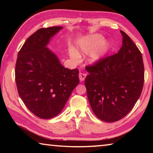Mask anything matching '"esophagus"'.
Masks as SVG:
<instances>
[{"mask_svg": "<svg viewBox=\"0 0 153 153\" xmlns=\"http://www.w3.org/2000/svg\"><path fill=\"white\" fill-rule=\"evenodd\" d=\"M86 77V74H83V73H79V78L80 82H83L85 79Z\"/></svg>", "mask_w": 153, "mask_h": 153, "instance_id": "esophagus-1", "label": "esophagus"}]
</instances>
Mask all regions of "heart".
<instances>
[{"instance_id": "b5f03b06", "label": "heart", "mask_w": 153, "mask_h": 153, "mask_svg": "<svg viewBox=\"0 0 153 153\" xmlns=\"http://www.w3.org/2000/svg\"><path fill=\"white\" fill-rule=\"evenodd\" d=\"M103 40H104V38L100 35H92L91 36H88V37L85 38L79 41V43L77 44V48L83 54L91 53L99 47L103 42ZM107 49V45L106 43H103L100 46L99 51L92 53L91 56L92 60L94 61L99 59L100 56L105 53ZM69 53L71 57L74 60H77L80 57L79 54L73 48H69Z\"/></svg>"}]
</instances>
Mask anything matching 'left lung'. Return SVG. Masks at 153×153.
<instances>
[{"instance_id":"1","label":"left lung","mask_w":153,"mask_h":153,"mask_svg":"<svg viewBox=\"0 0 153 153\" xmlns=\"http://www.w3.org/2000/svg\"><path fill=\"white\" fill-rule=\"evenodd\" d=\"M122 46L117 53L87 66L85 86L90 107L106 122L121 120L140 97L144 80L141 52L130 37L121 30Z\"/></svg>"}]
</instances>
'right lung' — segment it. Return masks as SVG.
Listing matches in <instances>:
<instances>
[{
  "label": "right lung",
  "mask_w": 153,
  "mask_h": 153,
  "mask_svg": "<svg viewBox=\"0 0 153 153\" xmlns=\"http://www.w3.org/2000/svg\"><path fill=\"white\" fill-rule=\"evenodd\" d=\"M61 29L40 28L18 53L15 71L18 93L28 109L41 119L59 115L79 82L78 69L65 68L46 48L51 38Z\"/></svg>",
  "instance_id": "obj_1"
}]
</instances>
